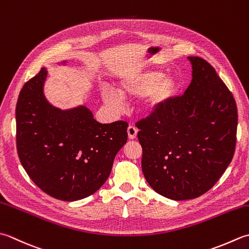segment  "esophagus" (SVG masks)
<instances>
[{
  "label": "esophagus",
  "mask_w": 249,
  "mask_h": 249,
  "mask_svg": "<svg viewBox=\"0 0 249 249\" xmlns=\"http://www.w3.org/2000/svg\"><path fill=\"white\" fill-rule=\"evenodd\" d=\"M138 133V128L134 125H129L127 128V134H128V138L129 139H135L136 136H137Z\"/></svg>",
  "instance_id": "esophagus-1"
}]
</instances>
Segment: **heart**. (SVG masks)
I'll return each mask as SVG.
<instances>
[{"instance_id":"1","label":"heart","mask_w":249,"mask_h":249,"mask_svg":"<svg viewBox=\"0 0 249 249\" xmlns=\"http://www.w3.org/2000/svg\"><path fill=\"white\" fill-rule=\"evenodd\" d=\"M177 89L175 77L163 75V72L147 70L142 72L127 73L119 82V92L109 87L101 89V97L105 104L115 113L124 111L123 97L138 98L144 96L140 110L145 115H152L167 104Z\"/></svg>"}]
</instances>
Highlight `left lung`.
Masks as SVG:
<instances>
[{
  "label": "left lung",
  "instance_id": "left-lung-1",
  "mask_svg": "<svg viewBox=\"0 0 249 249\" xmlns=\"http://www.w3.org/2000/svg\"><path fill=\"white\" fill-rule=\"evenodd\" d=\"M188 59L192 81L184 94L136 123L143 176L155 192L174 201L198 197L215 186L236 143L232 92L205 59Z\"/></svg>",
  "mask_w": 249,
  "mask_h": 249
}]
</instances>
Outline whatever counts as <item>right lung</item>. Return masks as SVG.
Here are the masks:
<instances>
[{"mask_svg": "<svg viewBox=\"0 0 249 249\" xmlns=\"http://www.w3.org/2000/svg\"><path fill=\"white\" fill-rule=\"evenodd\" d=\"M62 63H66L63 61ZM47 70L23 85L16 106V142L21 165L48 196L73 202L94 194L127 141L128 124H101L85 106L53 107L44 96Z\"/></svg>", "mask_w": 249, "mask_h": 249, "instance_id": "add662e5", "label": "right lung"}]
</instances>
